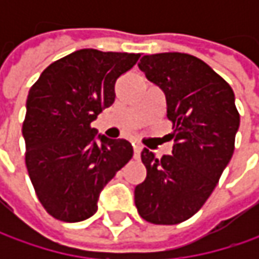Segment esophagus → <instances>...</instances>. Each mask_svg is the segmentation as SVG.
<instances>
[{
  "instance_id": "obj_1",
  "label": "esophagus",
  "mask_w": 259,
  "mask_h": 259,
  "mask_svg": "<svg viewBox=\"0 0 259 259\" xmlns=\"http://www.w3.org/2000/svg\"><path fill=\"white\" fill-rule=\"evenodd\" d=\"M134 147V158H140V154H141V150H143V147L138 144V143H134L133 144Z\"/></svg>"
}]
</instances>
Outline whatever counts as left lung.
<instances>
[{"mask_svg": "<svg viewBox=\"0 0 259 259\" xmlns=\"http://www.w3.org/2000/svg\"><path fill=\"white\" fill-rule=\"evenodd\" d=\"M138 67L164 92L174 144L161 158L143 150L147 177L135 187V206L147 222L180 224L203 206L232 158L239 128L234 91L186 53L143 56Z\"/></svg>", "mask_w": 259, "mask_h": 259, "instance_id": "left-lung-1", "label": "left lung"}]
</instances>
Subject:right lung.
<instances>
[{"instance_id":"add662e5","label":"right lung","mask_w":259,"mask_h":259,"mask_svg":"<svg viewBox=\"0 0 259 259\" xmlns=\"http://www.w3.org/2000/svg\"><path fill=\"white\" fill-rule=\"evenodd\" d=\"M140 56L76 50L31 86L23 122L25 165L40 203L56 219L91 218L102 189L134 154L126 140L96 135L91 124L114 104L116 79Z\"/></svg>"}]
</instances>
